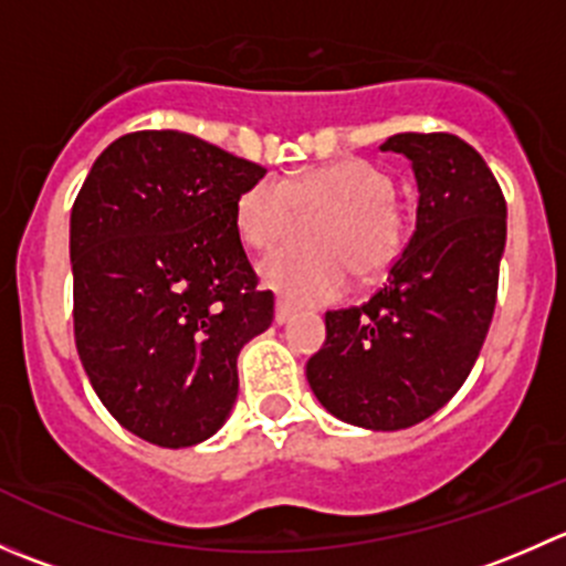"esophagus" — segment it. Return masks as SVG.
Here are the masks:
<instances>
[{
	"mask_svg": "<svg viewBox=\"0 0 566 566\" xmlns=\"http://www.w3.org/2000/svg\"><path fill=\"white\" fill-rule=\"evenodd\" d=\"M295 317V310L290 304H284V301H276V315H273V319H276L279 325L290 323V319Z\"/></svg>",
	"mask_w": 566,
	"mask_h": 566,
	"instance_id": "34e87169",
	"label": "esophagus"
}]
</instances>
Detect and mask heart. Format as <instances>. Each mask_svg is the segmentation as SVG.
<instances>
[{
	"instance_id": "heart-1",
	"label": "heart",
	"mask_w": 566,
	"mask_h": 566,
	"mask_svg": "<svg viewBox=\"0 0 566 566\" xmlns=\"http://www.w3.org/2000/svg\"><path fill=\"white\" fill-rule=\"evenodd\" d=\"M295 210H331L315 247L282 249L260 265L262 282L293 304H328L347 293L353 271L386 273L408 243V216L394 199V180L375 164L342 158L287 177H260L235 202V227L249 249L271 251L287 238Z\"/></svg>"
}]
</instances>
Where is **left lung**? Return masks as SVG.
<instances>
[{"mask_svg":"<svg viewBox=\"0 0 566 566\" xmlns=\"http://www.w3.org/2000/svg\"><path fill=\"white\" fill-rule=\"evenodd\" d=\"M380 150L413 167L416 230L367 304L325 312L306 378L336 419L391 432L441 410L476 364L499 293L506 199L454 134H394Z\"/></svg>","mask_w":566,"mask_h":566,"instance_id":"1","label":"left lung"}]
</instances>
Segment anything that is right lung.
Wrapping results in <instances>:
<instances>
[{
  "instance_id": "add662e5",
  "label": "right lung",
  "mask_w": 566,
  "mask_h": 566,
  "mask_svg": "<svg viewBox=\"0 0 566 566\" xmlns=\"http://www.w3.org/2000/svg\"><path fill=\"white\" fill-rule=\"evenodd\" d=\"M265 177L180 130L106 147L71 210L73 334L108 413L142 441L213 436L238 397V353L271 325L235 202Z\"/></svg>"
}]
</instances>
